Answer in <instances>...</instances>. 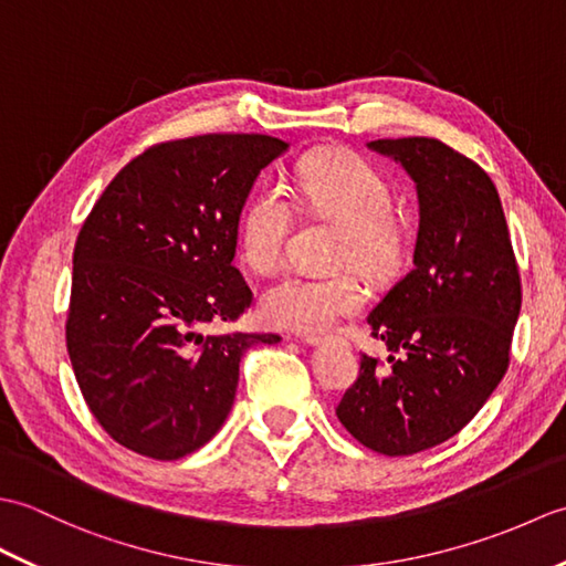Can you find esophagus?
<instances>
[{"label": "esophagus", "instance_id": "34e87169", "mask_svg": "<svg viewBox=\"0 0 566 566\" xmlns=\"http://www.w3.org/2000/svg\"><path fill=\"white\" fill-rule=\"evenodd\" d=\"M328 338H321V335H304V343L308 345H323Z\"/></svg>", "mask_w": 566, "mask_h": 566}]
</instances>
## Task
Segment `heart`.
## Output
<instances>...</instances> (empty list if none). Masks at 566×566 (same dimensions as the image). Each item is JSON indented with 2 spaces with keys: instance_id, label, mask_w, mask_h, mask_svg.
I'll use <instances>...</instances> for the list:
<instances>
[{
  "instance_id": "heart-1",
  "label": "heart",
  "mask_w": 566,
  "mask_h": 566,
  "mask_svg": "<svg viewBox=\"0 0 566 566\" xmlns=\"http://www.w3.org/2000/svg\"><path fill=\"white\" fill-rule=\"evenodd\" d=\"M306 207L343 223L338 255L367 272H387L399 260L401 235L391 221V187L357 153L331 150L304 163L294 185ZM294 209L286 191L264 182L238 221L240 255L252 270L268 272L282 258L292 233ZM365 304L355 274L290 272L262 294L260 314L274 328L321 335Z\"/></svg>"
}]
</instances>
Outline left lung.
I'll use <instances>...</instances> for the list:
<instances>
[{
    "mask_svg": "<svg viewBox=\"0 0 566 566\" xmlns=\"http://www.w3.org/2000/svg\"><path fill=\"white\" fill-rule=\"evenodd\" d=\"M411 175L418 235L408 270L367 323L399 359L381 369L363 355L359 375L335 408L365 448L401 457L457 436L511 363L521 314V274L491 177L438 138L367 143Z\"/></svg>",
    "mask_w": 566,
    "mask_h": 566,
    "instance_id": "1",
    "label": "left lung"
}]
</instances>
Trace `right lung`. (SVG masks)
I'll use <instances>...</instances> for the list:
<instances>
[{"label": "right lung", "instance_id": "right-lung-1", "mask_svg": "<svg viewBox=\"0 0 566 566\" xmlns=\"http://www.w3.org/2000/svg\"><path fill=\"white\" fill-rule=\"evenodd\" d=\"M286 148L262 134L158 143L82 223L67 353L92 416L124 448L167 462L199 450L231 413L240 357L280 340L203 328L238 321L252 302L233 268L240 211Z\"/></svg>", "mask_w": 566, "mask_h": 566}]
</instances>
